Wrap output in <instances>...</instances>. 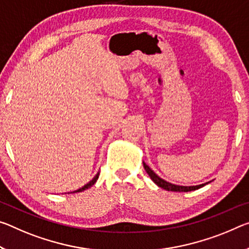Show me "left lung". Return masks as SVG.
I'll list each match as a JSON object with an SVG mask.
<instances>
[{
    "label": "left lung",
    "instance_id": "left-lung-1",
    "mask_svg": "<svg viewBox=\"0 0 249 249\" xmlns=\"http://www.w3.org/2000/svg\"><path fill=\"white\" fill-rule=\"evenodd\" d=\"M143 165H144V168L146 173H147L148 176L151 177L152 180L155 183L157 186H160L161 188L166 189V191H171V192H191V191H196V189H198L200 187L205 186V185L208 184H200V185H196V186H179V185H175V184H172V183H168V181L164 180L163 178H160L159 175H156L154 171H152L149 166H147L144 161H143Z\"/></svg>",
    "mask_w": 249,
    "mask_h": 249
}]
</instances>
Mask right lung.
<instances>
[{
	"label": "right lung",
	"mask_w": 249,
	"mask_h": 249,
	"mask_svg": "<svg viewBox=\"0 0 249 249\" xmlns=\"http://www.w3.org/2000/svg\"><path fill=\"white\" fill-rule=\"evenodd\" d=\"M98 175H100V173H97V174H96L95 176H94V178H93L92 180H90V181H89V183H88V184H86V185H84V186H83V187H81V188H78V189H77V191H74L73 193H80V192H83V191H85V189H88V188H89V187H92V186H93V185L96 183V180H97V178H98Z\"/></svg>",
	"instance_id": "1"
}]
</instances>
